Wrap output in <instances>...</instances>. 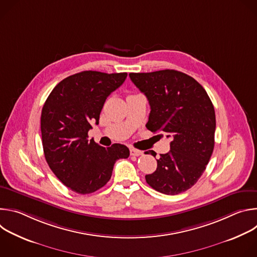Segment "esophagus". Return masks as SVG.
<instances>
[{
  "label": "esophagus",
  "mask_w": 257,
  "mask_h": 257,
  "mask_svg": "<svg viewBox=\"0 0 257 257\" xmlns=\"http://www.w3.org/2000/svg\"><path fill=\"white\" fill-rule=\"evenodd\" d=\"M130 155L133 157H138V156L142 155V152L139 150H136V149H130Z\"/></svg>",
  "instance_id": "obj_1"
}]
</instances>
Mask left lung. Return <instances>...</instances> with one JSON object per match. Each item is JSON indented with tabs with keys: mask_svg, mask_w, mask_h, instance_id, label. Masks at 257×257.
<instances>
[{
	"mask_svg": "<svg viewBox=\"0 0 257 257\" xmlns=\"http://www.w3.org/2000/svg\"><path fill=\"white\" fill-rule=\"evenodd\" d=\"M130 79L148 97L151 113L146 128L171 138L170 152L157 160L145 176L155 190L176 195L191 188L204 172L214 148L215 114L205 89L176 70L130 73ZM155 158L154 151L146 152Z\"/></svg>",
	"mask_w": 257,
	"mask_h": 257,
	"instance_id": "left-lung-1",
	"label": "left lung"
}]
</instances>
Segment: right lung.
Wrapping results in <instances>:
<instances>
[{"label": "right lung", "mask_w": 257, "mask_h": 257, "mask_svg": "<svg viewBox=\"0 0 257 257\" xmlns=\"http://www.w3.org/2000/svg\"><path fill=\"white\" fill-rule=\"evenodd\" d=\"M127 73L83 71L63 79L48 96L41 129L46 161L56 177L72 191L89 194L111 179L117 160L127 159V146L102 148L88 140L91 124H98L106 97L120 87Z\"/></svg>", "instance_id": "right-lung-1"}]
</instances>
